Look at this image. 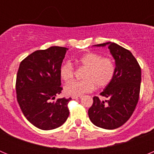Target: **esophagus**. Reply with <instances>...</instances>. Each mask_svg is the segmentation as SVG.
Returning <instances> with one entry per match:
<instances>
[{
	"label": "esophagus",
	"instance_id": "esophagus-1",
	"mask_svg": "<svg viewBox=\"0 0 154 154\" xmlns=\"http://www.w3.org/2000/svg\"><path fill=\"white\" fill-rule=\"evenodd\" d=\"M72 98L73 99H81L82 98V96H72Z\"/></svg>",
	"mask_w": 154,
	"mask_h": 154
}]
</instances>
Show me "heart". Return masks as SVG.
<instances>
[{
	"label": "heart",
	"instance_id": "heart-1",
	"mask_svg": "<svg viewBox=\"0 0 154 154\" xmlns=\"http://www.w3.org/2000/svg\"><path fill=\"white\" fill-rule=\"evenodd\" d=\"M85 68L82 81H72L65 85L64 91L68 96H80L97 88H103L110 83L115 74V64L112 58L102 57L97 53L84 54L76 60ZM61 78L65 82L72 79L74 68L70 62H65L60 69Z\"/></svg>",
	"mask_w": 154,
	"mask_h": 154
}]
</instances>
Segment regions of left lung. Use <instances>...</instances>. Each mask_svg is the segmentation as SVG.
I'll return each instance as SVG.
<instances>
[{"label":"left lung","instance_id":"left-lung-1","mask_svg":"<svg viewBox=\"0 0 154 154\" xmlns=\"http://www.w3.org/2000/svg\"><path fill=\"white\" fill-rule=\"evenodd\" d=\"M94 46L108 47L115 60V74L100 93L107 99L101 101L94 96L88 114L95 126L114 130L130 119L137 106L140 90L141 69L133 54L119 45L106 42Z\"/></svg>","mask_w":154,"mask_h":154}]
</instances>
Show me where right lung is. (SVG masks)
Returning <instances> with one entry per match:
<instances>
[{"mask_svg":"<svg viewBox=\"0 0 154 154\" xmlns=\"http://www.w3.org/2000/svg\"><path fill=\"white\" fill-rule=\"evenodd\" d=\"M67 48L51 46L38 50L19 65L17 99L26 119L43 130L56 129L68 119L69 99H55L62 90L60 69Z\"/></svg>","mask_w":154,"mask_h":154,"instance_id":"1","label":"right lung"}]
</instances>
